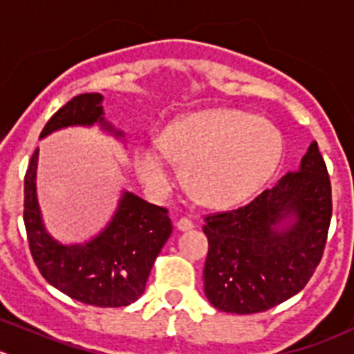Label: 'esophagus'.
Segmentation results:
<instances>
[{
  "label": "esophagus",
  "mask_w": 354,
  "mask_h": 354,
  "mask_svg": "<svg viewBox=\"0 0 354 354\" xmlns=\"http://www.w3.org/2000/svg\"><path fill=\"white\" fill-rule=\"evenodd\" d=\"M176 229L181 230V232H187V230H192L194 229V222L190 218H180L176 222Z\"/></svg>",
  "instance_id": "34e87169"
}]
</instances>
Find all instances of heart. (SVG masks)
<instances>
[{
	"instance_id": "b5f03b06",
	"label": "heart",
	"mask_w": 354,
	"mask_h": 354,
	"mask_svg": "<svg viewBox=\"0 0 354 354\" xmlns=\"http://www.w3.org/2000/svg\"><path fill=\"white\" fill-rule=\"evenodd\" d=\"M154 147L132 155L138 180L164 194L173 185L171 164L181 166L187 192L209 207L243 203L262 188L279 166L283 143L267 120L239 110L194 113L162 129Z\"/></svg>"
}]
</instances>
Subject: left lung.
<instances>
[{"instance_id": "8db88e82", "label": "left lung", "mask_w": 354, "mask_h": 354, "mask_svg": "<svg viewBox=\"0 0 354 354\" xmlns=\"http://www.w3.org/2000/svg\"><path fill=\"white\" fill-rule=\"evenodd\" d=\"M204 293L225 313L253 315L297 295L323 257L332 187L313 141L297 173L237 209L207 214Z\"/></svg>"}]
</instances>
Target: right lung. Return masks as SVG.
I'll list each match as a JSON object with an SVG mask.
<instances>
[{"label":"right lung","mask_w":354,"mask_h":354,"mask_svg":"<svg viewBox=\"0 0 354 354\" xmlns=\"http://www.w3.org/2000/svg\"><path fill=\"white\" fill-rule=\"evenodd\" d=\"M102 95L80 94L52 115L39 138L73 125L99 124L115 138L117 131L104 120ZM38 148L24 178V225L29 250L41 276L64 295L97 307L129 306L141 297L151 266L173 232L166 207L147 203L132 192H122L108 225L87 243L62 244L43 225L36 197Z\"/></svg>","instance_id":"right-lung-1"}]
</instances>
